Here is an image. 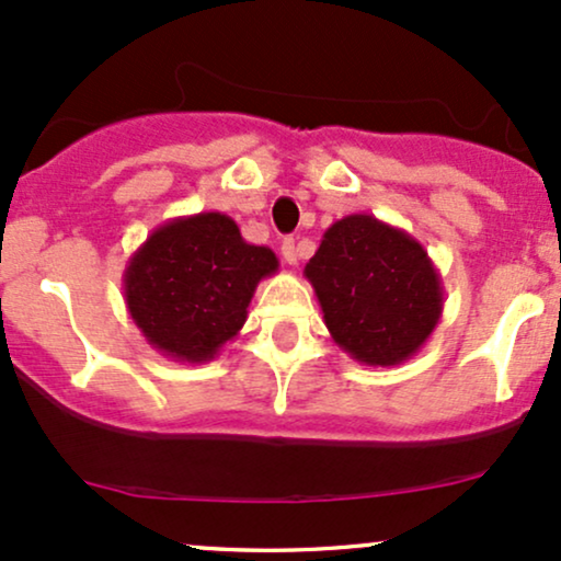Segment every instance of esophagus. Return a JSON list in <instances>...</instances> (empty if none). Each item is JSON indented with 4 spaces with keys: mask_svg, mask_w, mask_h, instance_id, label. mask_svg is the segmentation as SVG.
<instances>
[{
    "mask_svg": "<svg viewBox=\"0 0 561 561\" xmlns=\"http://www.w3.org/2000/svg\"><path fill=\"white\" fill-rule=\"evenodd\" d=\"M282 259H285V263H289V266L298 263V244H295L293 237H287V240L282 242Z\"/></svg>",
    "mask_w": 561,
    "mask_h": 561,
    "instance_id": "1",
    "label": "esophagus"
}]
</instances>
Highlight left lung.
Returning <instances> with one entry per match:
<instances>
[{
  "label": "left lung",
  "instance_id": "8db88e82",
  "mask_svg": "<svg viewBox=\"0 0 561 561\" xmlns=\"http://www.w3.org/2000/svg\"><path fill=\"white\" fill-rule=\"evenodd\" d=\"M302 274L334 343L366 366L409 362L440 321V274L427 250L369 214L334 221Z\"/></svg>",
  "mask_w": 561,
  "mask_h": 561
}]
</instances>
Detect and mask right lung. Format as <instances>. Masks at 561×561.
Masks as SVG:
<instances>
[{"instance_id": "right-lung-1", "label": "right lung", "mask_w": 561, "mask_h": 561, "mask_svg": "<svg viewBox=\"0 0 561 561\" xmlns=\"http://www.w3.org/2000/svg\"><path fill=\"white\" fill-rule=\"evenodd\" d=\"M276 272L274 250L244 242L234 218L179 216L128 259L124 298L158 353L205 364L242 330L255 287Z\"/></svg>"}]
</instances>
